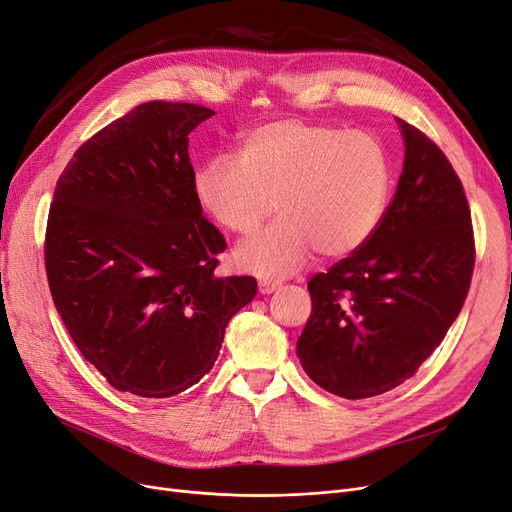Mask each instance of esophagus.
<instances>
[{"label":"esophagus","instance_id":"obj_1","mask_svg":"<svg viewBox=\"0 0 512 512\" xmlns=\"http://www.w3.org/2000/svg\"><path fill=\"white\" fill-rule=\"evenodd\" d=\"M277 288H279V283H275V281L262 279V281L258 283V292H260V294H273Z\"/></svg>","mask_w":512,"mask_h":512}]
</instances>
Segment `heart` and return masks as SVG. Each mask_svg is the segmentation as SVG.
Wrapping results in <instances>:
<instances>
[{
  "mask_svg": "<svg viewBox=\"0 0 512 512\" xmlns=\"http://www.w3.org/2000/svg\"><path fill=\"white\" fill-rule=\"evenodd\" d=\"M393 189L382 140L363 130L277 119L245 132L239 155L216 153L193 172L197 206L237 235L256 233L275 208L283 214L235 252L237 264L283 277L311 258H344L374 237Z\"/></svg>",
  "mask_w": 512,
  "mask_h": 512,
  "instance_id": "heart-1",
  "label": "heart"
}]
</instances>
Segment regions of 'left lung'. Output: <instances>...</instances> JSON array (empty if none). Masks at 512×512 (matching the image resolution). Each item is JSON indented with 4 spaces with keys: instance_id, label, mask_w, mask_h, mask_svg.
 Masks as SVG:
<instances>
[{
    "instance_id": "obj_1",
    "label": "left lung",
    "mask_w": 512,
    "mask_h": 512,
    "mask_svg": "<svg viewBox=\"0 0 512 512\" xmlns=\"http://www.w3.org/2000/svg\"><path fill=\"white\" fill-rule=\"evenodd\" d=\"M405 161L374 237L309 281L313 313L296 344L309 378L344 399L382 395L412 378L466 300L475 235L445 153L397 119Z\"/></svg>"
}]
</instances>
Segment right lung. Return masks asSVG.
Listing matches in <instances>:
<instances>
[{
  "mask_svg": "<svg viewBox=\"0 0 512 512\" xmlns=\"http://www.w3.org/2000/svg\"><path fill=\"white\" fill-rule=\"evenodd\" d=\"M212 115L191 102L138 105L88 138L56 182L44 243L52 300L79 353L121 393L187 391L256 296L254 277L214 275L227 241L193 195L189 134Z\"/></svg>",
  "mask_w": 512,
  "mask_h": 512,
  "instance_id": "add662e5",
  "label": "right lung"
}]
</instances>
